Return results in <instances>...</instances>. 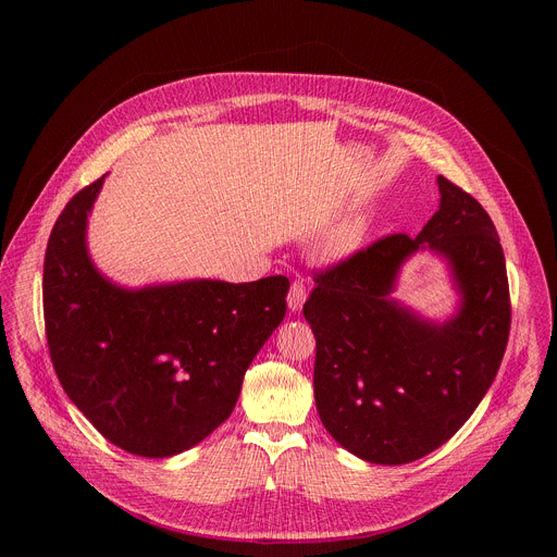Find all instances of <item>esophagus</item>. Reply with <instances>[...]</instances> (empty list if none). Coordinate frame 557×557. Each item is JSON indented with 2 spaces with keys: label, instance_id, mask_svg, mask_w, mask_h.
Returning a JSON list of instances; mask_svg holds the SVG:
<instances>
[{
  "label": "esophagus",
  "instance_id": "34e87169",
  "mask_svg": "<svg viewBox=\"0 0 557 557\" xmlns=\"http://www.w3.org/2000/svg\"><path fill=\"white\" fill-rule=\"evenodd\" d=\"M305 300H307V286H305V282L302 280H296L294 284H290V290H288V298H286V302H288V309L290 311H300L302 309V305H305Z\"/></svg>",
  "mask_w": 557,
  "mask_h": 557
}]
</instances>
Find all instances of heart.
<instances>
[{
  "instance_id": "heart-1",
  "label": "heart",
  "mask_w": 557,
  "mask_h": 557,
  "mask_svg": "<svg viewBox=\"0 0 557 557\" xmlns=\"http://www.w3.org/2000/svg\"><path fill=\"white\" fill-rule=\"evenodd\" d=\"M361 239H363V225H361V223L347 225V227H343V230L336 234V237L330 242L325 255H327L330 259H343V257H347L349 252H355V250L359 248Z\"/></svg>"
}]
</instances>
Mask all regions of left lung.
<instances>
[{
    "label": "left lung",
    "instance_id": "8db88e82",
    "mask_svg": "<svg viewBox=\"0 0 557 557\" xmlns=\"http://www.w3.org/2000/svg\"><path fill=\"white\" fill-rule=\"evenodd\" d=\"M441 205L416 239L391 234L318 273L305 302L315 336L320 422L349 454L374 465L413 462L470 420L502 366L510 334L506 259L492 219L437 175ZM441 256L459 296L431 321L392 298L416 251Z\"/></svg>",
    "mask_w": 557,
    "mask_h": 557
}]
</instances>
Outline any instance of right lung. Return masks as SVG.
I'll use <instances>...</instances> for the list:
<instances>
[{"label": "right lung", "mask_w": 557, "mask_h": 557, "mask_svg": "<svg viewBox=\"0 0 557 557\" xmlns=\"http://www.w3.org/2000/svg\"><path fill=\"white\" fill-rule=\"evenodd\" d=\"M103 181L81 189L51 230L42 275L49 352L67 397L106 441L169 458L230 418L246 370L286 313L288 280L112 282L87 250Z\"/></svg>", "instance_id": "obj_1"}]
</instances>
